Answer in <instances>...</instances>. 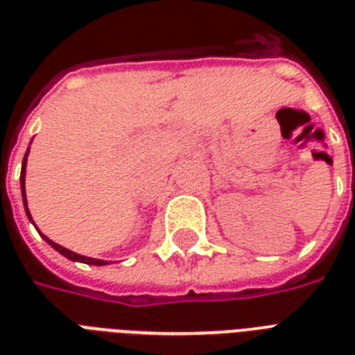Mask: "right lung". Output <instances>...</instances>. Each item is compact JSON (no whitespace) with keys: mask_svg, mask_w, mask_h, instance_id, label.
<instances>
[{"mask_svg":"<svg viewBox=\"0 0 355 355\" xmlns=\"http://www.w3.org/2000/svg\"><path fill=\"white\" fill-rule=\"evenodd\" d=\"M27 155H29V150L25 153L24 156V164H21V175H19V184H21V197H24V206H25V214H27V217L31 219V223L35 225V221H33V217H31L29 214V208H27V197H25V166H27ZM44 239H46L49 245H51L55 250H58V252L62 254V256H66L68 259H71V261H80V263H88V265H107L108 261H103V259H96V258H88V256H80V254H75L71 252L69 248H64L62 245H58V243L51 241V239H47L46 236H42Z\"/></svg>","mask_w":355,"mask_h":355,"instance_id":"1","label":"right lung"}]
</instances>
